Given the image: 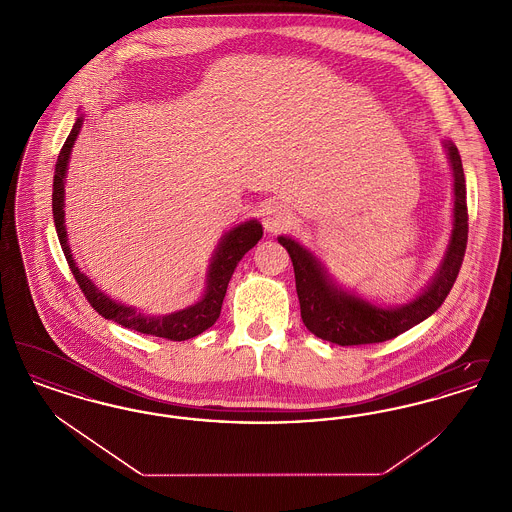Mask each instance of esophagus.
Here are the masks:
<instances>
[{"label": "esophagus", "instance_id": "esophagus-1", "mask_svg": "<svg viewBox=\"0 0 512 512\" xmlns=\"http://www.w3.org/2000/svg\"><path fill=\"white\" fill-rule=\"evenodd\" d=\"M292 219L290 207H286L282 203H270L263 211V224L268 232H280V230L288 228V224H292Z\"/></svg>", "mask_w": 512, "mask_h": 512}]
</instances>
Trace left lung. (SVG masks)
Returning a JSON list of instances; mask_svg holds the SVG:
<instances>
[{"instance_id":"obj_1","label":"left lung","mask_w":512,"mask_h":512,"mask_svg":"<svg viewBox=\"0 0 512 512\" xmlns=\"http://www.w3.org/2000/svg\"><path fill=\"white\" fill-rule=\"evenodd\" d=\"M445 147L455 178V222L451 244L434 282L409 305H403L399 309H382L361 297L341 292L338 286L330 282L326 270L320 267L313 253H309L303 245L297 244L292 238H278V242L288 249L292 257L295 290L301 305L303 324L320 340L349 347L382 343L397 338L399 334L407 332L424 318L434 315L451 292L459 276V270L463 267L468 240V209L461 155L451 142H447Z\"/></svg>"}]
</instances>
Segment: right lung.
<instances>
[{"label":"right lung","instance_id":"obj_1","mask_svg":"<svg viewBox=\"0 0 512 512\" xmlns=\"http://www.w3.org/2000/svg\"><path fill=\"white\" fill-rule=\"evenodd\" d=\"M80 126H82V117L76 119L67 142L63 144L61 151H59L57 165H55V176H53V199H51L53 222H55V230H57V236H59V244L63 247L65 259L69 263V268L73 272L78 288L86 295L88 303L94 307V311H98L101 317L115 320L117 324H121L128 330H136L140 334L171 341L190 340V338L199 336L201 332L211 328L217 322V318L220 317L222 299L226 295L228 282H230L234 270L238 267V263L242 261L245 253L251 247H255V244L261 240V236H263L261 224L257 220H249L245 224L232 228L222 238L219 249L213 257L211 268H209L205 295L201 297V301H197L192 307H188L184 311H178V313H172V315H165V317H144V315L136 313V309H130V307H124V305L111 301L105 293L99 292L98 288L76 267L73 255H71V247L67 244V232H65V224H63L65 222V213H63L65 174H67V163H69V157H71L74 140L80 132Z\"/></svg>","mask_w":512,"mask_h":512}]
</instances>
